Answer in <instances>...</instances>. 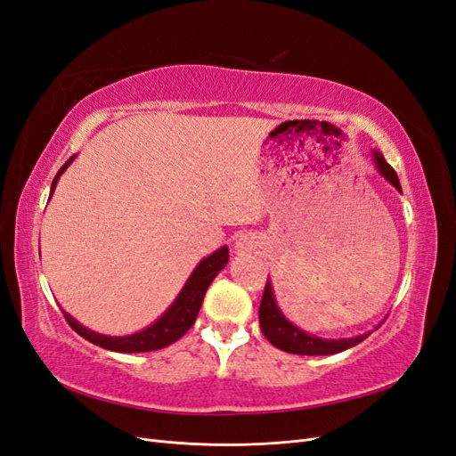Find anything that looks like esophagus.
Returning <instances> with one entry per match:
<instances>
[{
    "instance_id": "1",
    "label": "esophagus",
    "mask_w": 456,
    "mask_h": 456,
    "mask_svg": "<svg viewBox=\"0 0 456 456\" xmlns=\"http://www.w3.org/2000/svg\"><path fill=\"white\" fill-rule=\"evenodd\" d=\"M256 249H260V241L255 236H249V233H245L238 241H236V251L240 255H247V253H255Z\"/></svg>"
}]
</instances>
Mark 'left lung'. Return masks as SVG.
I'll return each mask as SVG.
<instances>
[{
	"label": "left lung",
	"mask_w": 456,
	"mask_h": 456,
	"mask_svg": "<svg viewBox=\"0 0 456 456\" xmlns=\"http://www.w3.org/2000/svg\"><path fill=\"white\" fill-rule=\"evenodd\" d=\"M375 156V163L379 173L388 181L395 190L402 191V186H399V178L395 175V171L386 163L384 156L380 151H372ZM258 320H260V329L262 335H265L275 348H280L283 352L289 354H298V355H330V354H338L348 350L355 344L363 342L369 333L354 337V338H338V340H330V338H320L314 337L306 330L298 329L297 325H293L287 317L281 314V310L278 308V302H275L273 297V289L270 280L266 281L265 293H262V300H260V308H258Z\"/></svg>",
	"instance_id": "obj_1"
}]
</instances>
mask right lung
<instances>
[{"label": "right lung", "instance_id": "1", "mask_svg": "<svg viewBox=\"0 0 456 456\" xmlns=\"http://www.w3.org/2000/svg\"><path fill=\"white\" fill-rule=\"evenodd\" d=\"M76 156L68 159L62 167L59 169L57 176L53 178L51 184V194L54 186H57L61 175L66 171L68 165L74 161ZM51 200V196H49ZM228 262V247H220L218 251L203 258L196 270L191 272L188 278L186 285L183 287L181 295L175 298L173 305L167 308L158 322L151 323L150 327L139 330V333H133L127 337H106L101 333H94V330L84 327L77 323L70 314H64L68 325H70L79 337H84L86 340L96 344V346L112 350V352H123V354H136V352H151V350H159L169 346V344L176 342L181 338L186 330L194 325L198 312L201 308V302L205 297V291L209 289L211 281L215 280V275L226 266Z\"/></svg>", "mask_w": 456, "mask_h": 456}]
</instances>
